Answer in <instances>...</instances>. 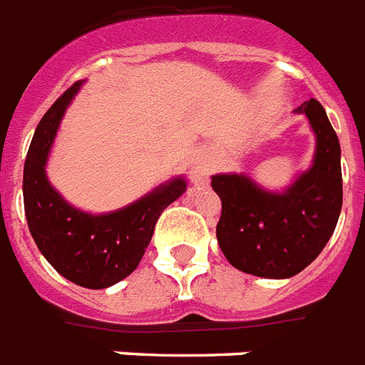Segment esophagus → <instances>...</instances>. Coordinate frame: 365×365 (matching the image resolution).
<instances>
[{"mask_svg":"<svg viewBox=\"0 0 365 365\" xmlns=\"http://www.w3.org/2000/svg\"><path fill=\"white\" fill-rule=\"evenodd\" d=\"M215 164H217V154H215V150L211 147L201 145V147H197L194 150V156H192V169H194V173H209L215 168Z\"/></svg>","mask_w":365,"mask_h":365,"instance_id":"34e87169","label":"esophagus"}]
</instances>
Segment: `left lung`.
I'll list each match as a JSON object with an SVG mask.
<instances>
[{
  "label": "left lung",
  "instance_id": "obj_1",
  "mask_svg": "<svg viewBox=\"0 0 365 365\" xmlns=\"http://www.w3.org/2000/svg\"><path fill=\"white\" fill-rule=\"evenodd\" d=\"M314 133L311 168L282 192L267 190L245 173L211 177L222 201L217 239L226 260L249 275L290 279L330 241L343 205L341 147L324 107L309 100L294 110Z\"/></svg>",
  "mask_w": 365,
  "mask_h": 365
}]
</instances>
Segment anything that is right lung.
Instances as JSON below:
<instances>
[{
  "label": "right lung",
  "instance_id": "1",
  "mask_svg": "<svg viewBox=\"0 0 365 365\" xmlns=\"http://www.w3.org/2000/svg\"><path fill=\"white\" fill-rule=\"evenodd\" d=\"M83 84L78 81L66 90L41 118L26 156L22 192L28 228L41 255L67 281L100 290L135 271L160 215L185 194L188 180L173 177L110 212L94 215L71 205L51 185L46 162L60 122Z\"/></svg>",
  "mask_w": 365,
  "mask_h": 365
}]
</instances>
